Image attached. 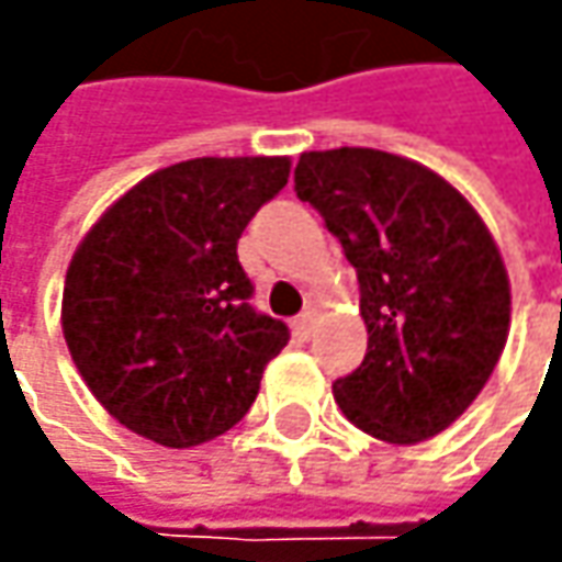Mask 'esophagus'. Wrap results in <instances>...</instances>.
Listing matches in <instances>:
<instances>
[{
  "mask_svg": "<svg viewBox=\"0 0 562 562\" xmlns=\"http://www.w3.org/2000/svg\"><path fill=\"white\" fill-rule=\"evenodd\" d=\"M315 325H318V313H315V310H306V313L293 322V335H296V340H310L315 331Z\"/></svg>",
  "mask_w": 562,
  "mask_h": 562,
  "instance_id": "esophagus-1",
  "label": "esophagus"
}]
</instances>
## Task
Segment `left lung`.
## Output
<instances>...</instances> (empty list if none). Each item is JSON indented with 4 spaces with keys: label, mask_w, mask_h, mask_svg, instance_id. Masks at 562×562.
Instances as JSON below:
<instances>
[{
    "label": "left lung",
    "mask_w": 562,
    "mask_h": 562,
    "mask_svg": "<svg viewBox=\"0 0 562 562\" xmlns=\"http://www.w3.org/2000/svg\"><path fill=\"white\" fill-rule=\"evenodd\" d=\"M313 203L359 278L366 359L335 403L387 443L441 435L482 394L509 335V274L479 209L428 165L340 146L303 153Z\"/></svg>",
    "instance_id": "obj_1"
}]
</instances>
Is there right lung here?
Segmentation results:
<instances>
[{"label": "right lung", "mask_w": 562, "mask_h": 562, "mask_svg": "<svg viewBox=\"0 0 562 562\" xmlns=\"http://www.w3.org/2000/svg\"><path fill=\"white\" fill-rule=\"evenodd\" d=\"M288 178V156L168 165L77 244L61 335L90 394L134 435L187 450L247 416L288 325L249 310L237 240Z\"/></svg>", "instance_id": "add662e5"}]
</instances>
